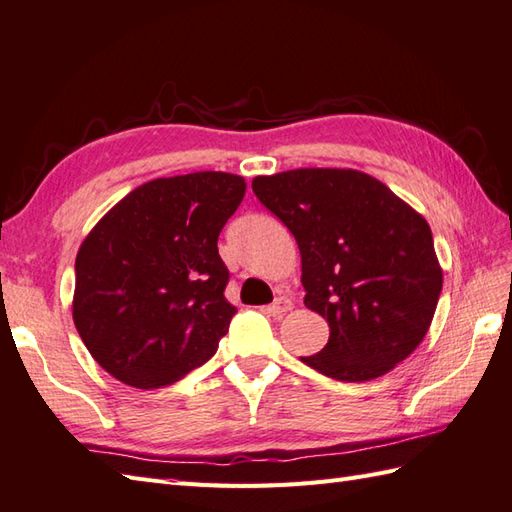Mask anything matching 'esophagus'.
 <instances>
[{
  "mask_svg": "<svg viewBox=\"0 0 512 512\" xmlns=\"http://www.w3.org/2000/svg\"><path fill=\"white\" fill-rule=\"evenodd\" d=\"M290 309H292V300L290 298H277L264 311L268 313V316H272V318H283Z\"/></svg>",
  "mask_w": 512,
  "mask_h": 512,
  "instance_id": "1",
  "label": "esophagus"
}]
</instances>
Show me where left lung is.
<instances>
[{
  "label": "left lung",
  "mask_w": 512,
  "mask_h": 512,
  "mask_svg": "<svg viewBox=\"0 0 512 512\" xmlns=\"http://www.w3.org/2000/svg\"><path fill=\"white\" fill-rule=\"evenodd\" d=\"M253 192L292 231L305 305L329 322V342L303 357L309 368L363 383L422 344L443 285L422 214L355 168L259 175Z\"/></svg>",
  "instance_id": "obj_1"
}]
</instances>
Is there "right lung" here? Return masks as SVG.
Wrapping results in <instances>:
<instances>
[{"instance_id":"right-lung-1","label":"right lung","mask_w":512,"mask_h":512,"mask_svg":"<svg viewBox=\"0 0 512 512\" xmlns=\"http://www.w3.org/2000/svg\"><path fill=\"white\" fill-rule=\"evenodd\" d=\"M240 175L142 183L84 238L73 322L103 370L136 389L173 385L214 357L235 309L218 235L242 203Z\"/></svg>"}]
</instances>
